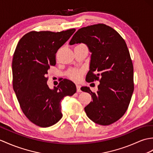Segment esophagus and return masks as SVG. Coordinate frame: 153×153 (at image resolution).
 <instances>
[{
	"label": "esophagus",
	"instance_id": "esophagus-1",
	"mask_svg": "<svg viewBox=\"0 0 153 153\" xmlns=\"http://www.w3.org/2000/svg\"><path fill=\"white\" fill-rule=\"evenodd\" d=\"M76 88H77V93H80V92H81V86H80L79 85H76Z\"/></svg>",
	"mask_w": 153,
	"mask_h": 153
}]
</instances>
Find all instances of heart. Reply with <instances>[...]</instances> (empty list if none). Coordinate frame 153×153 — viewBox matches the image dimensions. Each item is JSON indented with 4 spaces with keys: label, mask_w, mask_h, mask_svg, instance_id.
Wrapping results in <instances>:
<instances>
[{
    "label": "heart",
    "mask_w": 153,
    "mask_h": 153,
    "mask_svg": "<svg viewBox=\"0 0 153 153\" xmlns=\"http://www.w3.org/2000/svg\"><path fill=\"white\" fill-rule=\"evenodd\" d=\"M84 45V44H79ZM83 75V70L81 69H71L68 71V76L74 81H79Z\"/></svg>",
    "instance_id": "obj_1"
}]
</instances>
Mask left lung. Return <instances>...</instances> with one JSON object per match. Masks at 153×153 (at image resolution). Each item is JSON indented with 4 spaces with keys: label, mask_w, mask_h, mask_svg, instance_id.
Returning a JSON list of instances; mask_svg holds the SVG:
<instances>
[{
    "label": "left lung",
    "mask_w": 153,
    "mask_h": 153,
    "mask_svg": "<svg viewBox=\"0 0 153 153\" xmlns=\"http://www.w3.org/2000/svg\"><path fill=\"white\" fill-rule=\"evenodd\" d=\"M80 43L86 44L92 53L86 81H100L97 93L89 87L81 88L93 98L85 111L95 123L109 125L125 114L134 92V68L129 51L121 36L104 24L79 28L69 44Z\"/></svg>",
    "instance_id": "1"
}]
</instances>
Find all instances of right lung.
<instances>
[{
    "label": "right lung",
    "instance_id": "add662e5",
    "mask_svg": "<svg viewBox=\"0 0 153 153\" xmlns=\"http://www.w3.org/2000/svg\"><path fill=\"white\" fill-rule=\"evenodd\" d=\"M75 31H31L17 45L12 65L13 88L23 113L37 126L57 123L62 117L61 100L76 92V85L66 79L51 89L46 77L50 66L55 65L57 50Z\"/></svg>",
    "mask_w": 153,
    "mask_h": 153
}]
</instances>
